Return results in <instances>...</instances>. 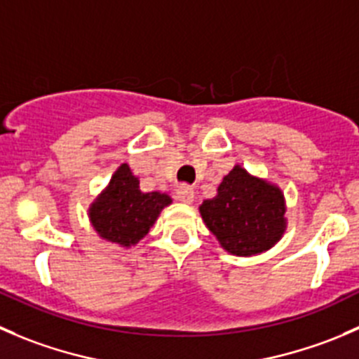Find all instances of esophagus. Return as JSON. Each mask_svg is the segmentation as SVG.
Instances as JSON below:
<instances>
[{
  "mask_svg": "<svg viewBox=\"0 0 359 359\" xmlns=\"http://www.w3.org/2000/svg\"><path fill=\"white\" fill-rule=\"evenodd\" d=\"M176 195H178L181 202L190 204V202L194 201V188L188 187V184H181V187H178V190H176Z\"/></svg>",
  "mask_w": 359,
  "mask_h": 359,
  "instance_id": "34e87169",
  "label": "esophagus"
}]
</instances>
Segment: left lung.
I'll return each mask as SVG.
<instances>
[{"mask_svg":"<svg viewBox=\"0 0 359 359\" xmlns=\"http://www.w3.org/2000/svg\"><path fill=\"white\" fill-rule=\"evenodd\" d=\"M198 209L219 244L237 257L271 250L286 226L281 190L241 165L223 178L216 197L202 202Z\"/></svg>","mask_w":359,"mask_h":359,"instance_id":"obj_1","label":"left lung"}]
</instances>
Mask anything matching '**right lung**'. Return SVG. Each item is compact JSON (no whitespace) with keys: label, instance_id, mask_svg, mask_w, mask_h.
<instances>
[{"label":"right lung","instance_id":"right-lung-1","mask_svg":"<svg viewBox=\"0 0 359 359\" xmlns=\"http://www.w3.org/2000/svg\"><path fill=\"white\" fill-rule=\"evenodd\" d=\"M171 204V197L161 191L143 194L140 180L122 164L108 188L90 208V222L102 239L120 246H133L143 239L158 212Z\"/></svg>","mask_w":359,"mask_h":359}]
</instances>
